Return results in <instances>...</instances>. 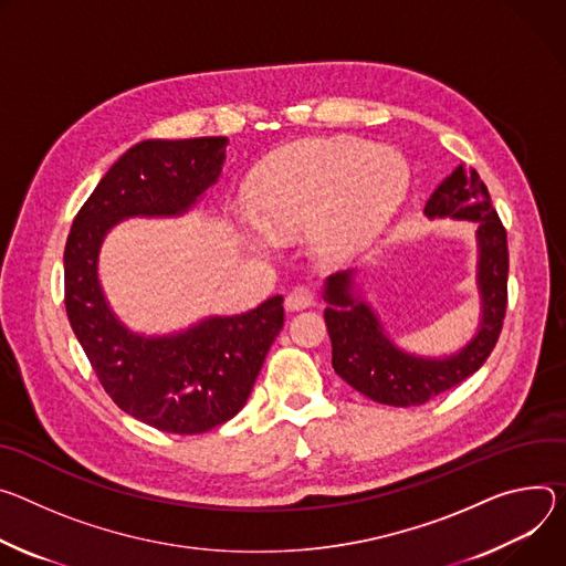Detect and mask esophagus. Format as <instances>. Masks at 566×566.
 Instances as JSON below:
<instances>
[{"label":"esophagus","instance_id":"obj_1","mask_svg":"<svg viewBox=\"0 0 566 566\" xmlns=\"http://www.w3.org/2000/svg\"><path fill=\"white\" fill-rule=\"evenodd\" d=\"M312 303H315V294H312V290H310V287H305V285L294 287V290L285 296V307H287L290 312H296V310L310 307Z\"/></svg>","mask_w":566,"mask_h":566}]
</instances>
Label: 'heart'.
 I'll use <instances>...</instances> for the list:
<instances>
[{"instance_id":"b5f03b06","label":"heart","mask_w":566,"mask_h":566,"mask_svg":"<svg viewBox=\"0 0 566 566\" xmlns=\"http://www.w3.org/2000/svg\"><path fill=\"white\" fill-rule=\"evenodd\" d=\"M409 166L394 148L359 139H310L272 155L251 184L256 242L307 227L310 247L331 263L359 256L402 205Z\"/></svg>"}]
</instances>
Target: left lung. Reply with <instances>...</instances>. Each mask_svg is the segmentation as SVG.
Masks as SVG:
<instances>
[{"label":"left lung","instance_id":"8db88e82","mask_svg":"<svg viewBox=\"0 0 566 566\" xmlns=\"http://www.w3.org/2000/svg\"><path fill=\"white\" fill-rule=\"evenodd\" d=\"M424 216L468 220L474 224L479 259L476 287L481 319L476 335L457 353L446 357H420L398 348L378 315L361 296L357 272L346 270L328 276L324 285L326 328L333 342V368L342 380L366 398L391 405H424L472 373L492 353L509 303V242L485 184L474 168L463 164L438 184L424 205Z\"/></svg>","mask_w":566,"mask_h":566}]
</instances>
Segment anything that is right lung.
I'll return each instance as SVG.
<instances>
[{
	"label": "right lung",
	"instance_id": "1",
	"mask_svg": "<svg viewBox=\"0 0 566 566\" xmlns=\"http://www.w3.org/2000/svg\"><path fill=\"white\" fill-rule=\"evenodd\" d=\"M227 137L148 139L103 175L65 244V307L98 382L118 409L168 433H202L247 402L283 328V296L172 335H139L112 312L101 281L105 235L128 218H177L218 181Z\"/></svg>",
	"mask_w": 566,
	"mask_h": 566
}]
</instances>
